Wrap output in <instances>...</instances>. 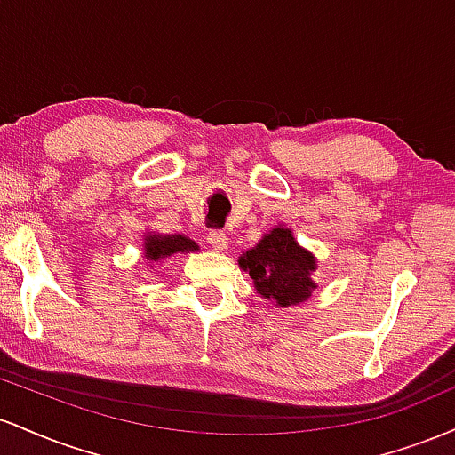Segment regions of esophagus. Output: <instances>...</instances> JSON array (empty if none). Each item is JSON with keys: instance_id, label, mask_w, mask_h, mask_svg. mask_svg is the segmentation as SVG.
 <instances>
[{"instance_id": "1", "label": "esophagus", "mask_w": 455, "mask_h": 455, "mask_svg": "<svg viewBox=\"0 0 455 455\" xmlns=\"http://www.w3.org/2000/svg\"><path fill=\"white\" fill-rule=\"evenodd\" d=\"M207 243L212 245L213 250H216V252H224V250H227V245H228V239H227V233L224 231H210L207 233Z\"/></svg>"}]
</instances>
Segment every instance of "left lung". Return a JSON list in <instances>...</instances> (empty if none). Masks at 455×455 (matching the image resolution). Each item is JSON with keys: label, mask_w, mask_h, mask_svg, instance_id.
<instances>
[{"label": "left lung", "mask_w": 455, "mask_h": 455, "mask_svg": "<svg viewBox=\"0 0 455 455\" xmlns=\"http://www.w3.org/2000/svg\"><path fill=\"white\" fill-rule=\"evenodd\" d=\"M239 267L248 271L260 297L275 306L289 307L306 301L316 289L315 254L295 242L293 231L275 227L263 235L254 248L239 257Z\"/></svg>", "instance_id": "1"}]
</instances>
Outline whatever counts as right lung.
<instances>
[{"label":"right lung","instance_id":"add662e5","mask_svg":"<svg viewBox=\"0 0 455 455\" xmlns=\"http://www.w3.org/2000/svg\"><path fill=\"white\" fill-rule=\"evenodd\" d=\"M145 259L151 263H158V260L171 257L177 252H198V245L192 239L184 237V235H160V233H148L145 235L143 243Z\"/></svg>","mask_w":455,"mask_h":455}]
</instances>
